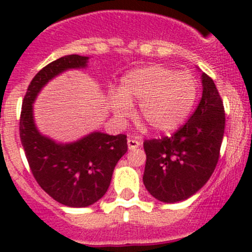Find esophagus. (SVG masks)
Listing matches in <instances>:
<instances>
[{
	"label": "esophagus",
	"instance_id": "obj_1",
	"mask_svg": "<svg viewBox=\"0 0 252 252\" xmlns=\"http://www.w3.org/2000/svg\"><path fill=\"white\" fill-rule=\"evenodd\" d=\"M141 145L140 141L134 140V139H128V147L129 150H135L136 147H139Z\"/></svg>",
	"mask_w": 252,
	"mask_h": 252
}]
</instances>
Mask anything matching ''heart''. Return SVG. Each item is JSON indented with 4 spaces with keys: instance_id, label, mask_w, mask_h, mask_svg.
Returning a JSON list of instances; mask_svg holds the SVG:
<instances>
[{
    "instance_id": "1",
    "label": "heart",
    "mask_w": 252,
    "mask_h": 252,
    "mask_svg": "<svg viewBox=\"0 0 252 252\" xmlns=\"http://www.w3.org/2000/svg\"><path fill=\"white\" fill-rule=\"evenodd\" d=\"M199 84L189 72H175L161 64L136 68L126 73L118 90L111 91L110 107L124 121L139 103V116L157 134L177 130L191 112Z\"/></svg>"
}]
</instances>
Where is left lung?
I'll use <instances>...</instances> for the list:
<instances>
[{"mask_svg": "<svg viewBox=\"0 0 252 252\" xmlns=\"http://www.w3.org/2000/svg\"><path fill=\"white\" fill-rule=\"evenodd\" d=\"M201 101L188 123L171 138L144 142L145 188L166 204L196 194L210 179L220 157L224 108L215 83L205 73H201Z\"/></svg>", "mask_w": 252, "mask_h": 252, "instance_id": "8db88e82", "label": "left lung"}]
</instances>
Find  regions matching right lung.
Listing matches in <instances>:
<instances>
[{"label": "right lung", "mask_w": 252, "mask_h": 252, "mask_svg": "<svg viewBox=\"0 0 252 252\" xmlns=\"http://www.w3.org/2000/svg\"><path fill=\"white\" fill-rule=\"evenodd\" d=\"M89 60L68 55L42 68L28 88L20 114V140L32 175L53 200L68 207L97 202L108 190L114 167L128 151L123 134L95 130L75 141L60 142L37 129L34 102L40 91L67 70L85 69Z\"/></svg>", "instance_id": "right-lung-1"}]
</instances>
